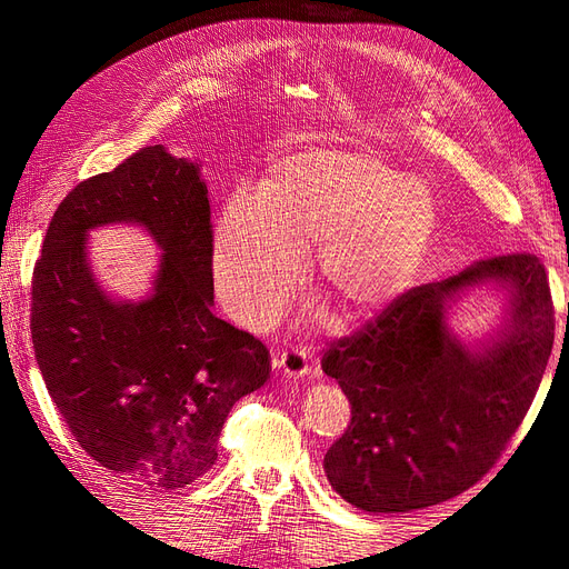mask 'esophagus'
<instances>
[{"mask_svg":"<svg viewBox=\"0 0 569 569\" xmlns=\"http://www.w3.org/2000/svg\"><path fill=\"white\" fill-rule=\"evenodd\" d=\"M272 368L278 370L287 380H306L311 377V366H308V358L303 351L291 349L282 351L272 358Z\"/></svg>","mask_w":569,"mask_h":569,"instance_id":"34e87169","label":"esophagus"}]
</instances>
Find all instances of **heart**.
<instances>
[{"label": "heart", "instance_id": "heart-1", "mask_svg": "<svg viewBox=\"0 0 569 569\" xmlns=\"http://www.w3.org/2000/svg\"><path fill=\"white\" fill-rule=\"evenodd\" d=\"M439 226L425 182L370 147H308L274 161L263 192L222 206L213 270L230 313L266 327L299 284L303 249L339 313L380 311L418 278Z\"/></svg>", "mask_w": 569, "mask_h": 569}]
</instances>
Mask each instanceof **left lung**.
Wrapping results in <instances>:
<instances>
[{"mask_svg": "<svg viewBox=\"0 0 569 569\" xmlns=\"http://www.w3.org/2000/svg\"><path fill=\"white\" fill-rule=\"evenodd\" d=\"M485 286L505 291L502 322L465 340L450 316ZM553 335L546 270L531 253L408 291L322 358L351 403L349 429L325 453L327 481L366 512L418 510L470 489L527 416Z\"/></svg>", "mask_w": 569, "mask_h": 569, "instance_id": "8db88e82", "label": "left lung"}]
</instances>
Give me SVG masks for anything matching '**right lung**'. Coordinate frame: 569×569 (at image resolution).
Returning <instances> with one entry per match:
<instances>
[{
	"label": "right lung",
	"mask_w": 569,
	"mask_h": 569,
	"mask_svg": "<svg viewBox=\"0 0 569 569\" xmlns=\"http://www.w3.org/2000/svg\"><path fill=\"white\" fill-rule=\"evenodd\" d=\"M107 224L142 227L162 251L140 300L111 296L91 270L89 232ZM211 256L201 163L153 144L68 192L32 274L51 401L101 468L149 493L209 472L228 412L270 377L263 343L211 311Z\"/></svg>",
	"instance_id": "obj_1"
}]
</instances>
